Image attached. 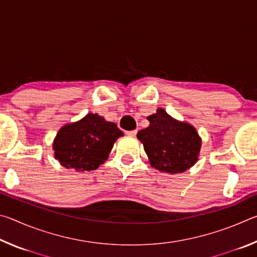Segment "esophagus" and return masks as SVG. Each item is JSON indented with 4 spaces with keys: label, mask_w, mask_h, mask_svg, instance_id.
Returning a JSON list of instances; mask_svg holds the SVG:
<instances>
[{
    "label": "esophagus",
    "mask_w": 257,
    "mask_h": 257,
    "mask_svg": "<svg viewBox=\"0 0 257 257\" xmlns=\"http://www.w3.org/2000/svg\"><path fill=\"white\" fill-rule=\"evenodd\" d=\"M125 134L128 135V136H132L135 137L137 135V130H130V132H125Z\"/></svg>",
    "instance_id": "obj_1"
}]
</instances>
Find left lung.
Segmentation results:
<instances>
[{
	"mask_svg": "<svg viewBox=\"0 0 257 257\" xmlns=\"http://www.w3.org/2000/svg\"><path fill=\"white\" fill-rule=\"evenodd\" d=\"M150 125L138 132L151 164L160 171L179 173L196 163L201 138L193 125L172 119L163 108L147 116Z\"/></svg>",
	"mask_w": 257,
	"mask_h": 257,
	"instance_id": "8db88e82",
	"label": "left lung"
}]
</instances>
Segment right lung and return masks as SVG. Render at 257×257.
<instances>
[{
  "mask_svg": "<svg viewBox=\"0 0 257 257\" xmlns=\"http://www.w3.org/2000/svg\"><path fill=\"white\" fill-rule=\"evenodd\" d=\"M123 133L115 123L88 113L84 119L66 124L54 141L55 159L67 169L90 171L107 159L113 144Z\"/></svg>",
  "mask_w": 257,
  "mask_h": 257,
  "instance_id": "obj_1",
  "label": "right lung"
}]
</instances>
